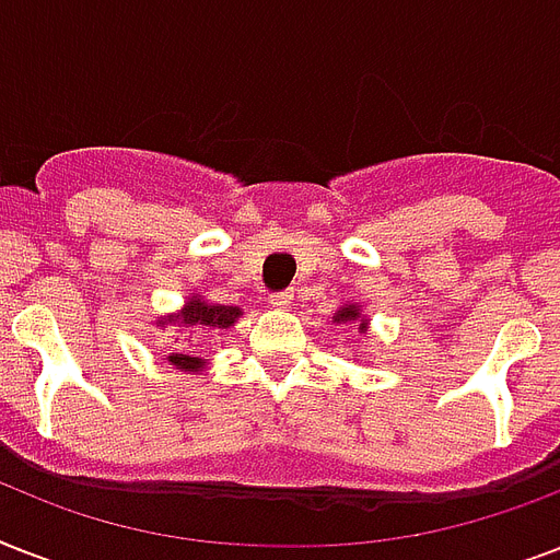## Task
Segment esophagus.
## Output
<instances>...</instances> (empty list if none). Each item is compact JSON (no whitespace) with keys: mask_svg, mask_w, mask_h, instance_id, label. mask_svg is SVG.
I'll list each match as a JSON object with an SVG mask.
<instances>
[{"mask_svg":"<svg viewBox=\"0 0 560 560\" xmlns=\"http://www.w3.org/2000/svg\"><path fill=\"white\" fill-rule=\"evenodd\" d=\"M267 305L276 307V311H284V307L293 305V293H276V296L267 299Z\"/></svg>","mask_w":560,"mask_h":560,"instance_id":"esophagus-1","label":"esophagus"}]
</instances>
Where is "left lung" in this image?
I'll list each match as a JSON object with an SVG mask.
<instances>
[{
	"label": "left lung",
	"instance_id": "obj_1",
	"mask_svg": "<svg viewBox=\"0 0 560 560\" xmlns=\"http://www.w3.org/2000/svg\"><path fill=\"white\" fill-rule=\"evenodd\" d=\"M331 323L358 325L360 334H369V316L363 314V305H360V302H346V305L337 307V314L331 316Z\"/></svg>",
	"mask_w": 560,
	"mask_h": 560
}]
</instances>
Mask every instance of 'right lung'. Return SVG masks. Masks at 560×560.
<instances>
[{"label": "right lung", "mask_w": 560, "mask_h": 560, "mask_svg": "<svg viewBox=\"0 0 560 560\" xmlns=\"http://www.w3.org/2000/svg\"><path fill=\"white\" fill-rule=\"evenodd\" d=\"M237 316H244V311L237 305H218V302H209L202 299L200 293H188V299L183 302L177 314L156 316L153 325L156 328H179V331H202V328H211V331H229L232 325L237 323ZM165 363L186 374H200L202 369H209V360L197 358V354H188V351H174V354H165Z\"/></svg>", "instance_id": "right-lung-1"}]
</instances>
